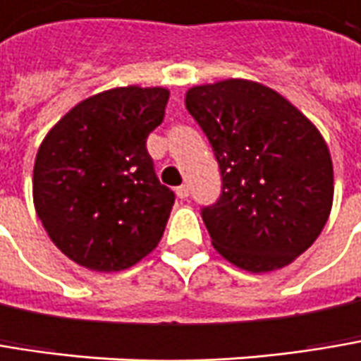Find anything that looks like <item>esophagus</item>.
I'll list each match as a JSON object with an SVG mask.
<instances>
[{"mask_svg":"<svg viewBox=\"0 0 361 361\" xmlns=\"http://www.w3.org/2000/svg\"><path fill=\"white\" fill-rule=\"evenodd\" d=\"M176 197H178V199H187V197H189V187H187V185L176 187Z\"/></svg>","mask_w":361,"mask_h":361,"instance_id":"34e87169","label":"esophagus"}]
</instances>
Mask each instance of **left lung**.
<instances>
[{
  "mask_svg": "<svg viewBox=\"0 0 361 361\" xmlns=\"http://www.w3.org/2000/svg\"><path fill=\"white\" fill-rule=\"evenodd\" d=\"M187 111L221 170L218 203L203 207L212 245L232 265L267 273L319 238L333 207V162L312 121L250 80L193 86Z\"/></svg>",
  "mask_w": 361,
  "mask_h": 361,
  "instance_id": "obj_1",
  "label": "left lung"
}]
</instances>
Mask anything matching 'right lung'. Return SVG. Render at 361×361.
Here are the masks:
<instances>
[{
  "instance_id": "obj_1",
  "label": "right lung",
  "mask_w": 361,
  "mask_h": 361,
  "mask_svg": "<svg viewBox=\"0 0 361 361\" xmlns=\"http://www.w3.org/2000/svg\"><path fill=\"white\" fill-rule=\"evenodd\" d=\"M166 88L125 86L78 102L37 152L32 199L49 238L90 271H123L164 234L174 193L145 140L162 123Z\"/></svg>"
}]
</instances>
